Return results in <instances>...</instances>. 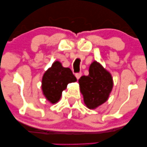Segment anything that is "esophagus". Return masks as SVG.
Segmentation results:
<instances>
[{"instance_id": "1", "label": "esophagus", "mask_w": 147, "mask_h": 147, "mask_svg": "<svg viewBox=\"0 0 147 147\" xmlns=\"http://www.w3.org/2000/svg\"><path fill=\"white\" fill-rule=\"evenodd\" d=\"M82 76V72H78V73H76L75 74V77H77V79H79Z\"/></svg>"}]
</instances>
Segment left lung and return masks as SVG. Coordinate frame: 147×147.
<instances>
[{
  "instance_id": "1",
  "label": "left lung",
  "mask_w": 147,
  "mask_h": 147,
  "mask_svg": "<svg viewBox=\"0 0 147 147\" xmlns=\"http://www.w3.org/2000/svg\"><path fill=\"white\" fill-rule=\"evenodd\" d=\"M80 91L88 109H95L107 101L113 86L112 76L96 61L90 64L89 75L79 79Z\"/></svg>"
}]
</instances>
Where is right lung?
Wrapping results in <instances>:
<instances>
[{
  "label": "right lung",
  "instance_id": "obj_1",
  "mask_svg": "<svg viewBox=\"0 0 147 147\" xmlns=\"http://www.w3.org/2000/svg\"><path fill=\"white\" fill-rule=\"evenodd\" d=\"M77 79L69 68H64L59 61L54 62L52 67L45 72L42 79V90L47 100L55 104L59 100L63 90L69 83Z\"/></svg>",
  "mask_w": 147,
  "mask_h": 147
}]
</instances>
